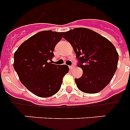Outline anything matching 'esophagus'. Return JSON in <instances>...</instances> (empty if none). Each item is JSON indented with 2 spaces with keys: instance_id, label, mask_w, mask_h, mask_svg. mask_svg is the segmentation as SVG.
Instances as JSON below:
<instances>
[{
  "instance_id": "esophagus-1",
  "label": "esophagus",
  "mask_w": 130,
  "mask_h": 130,
  "mask_svg": "<svg viewBox=\"0 0 130 130\" xmlns=\"http://www.w3.org/2000/svg\"><path fill=\"white\" fill-rule=\"evenodd\" d=\"M69 68H70V70H73V69L75 68V67H74V66H70Z\"/></svg>"
}]
</instances>
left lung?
<instances>
[{
    "label": "left lung",
    "instance_id": "obj_1",
    "mask_svg": "<svg viewBox=\"0 0 130 130\" xmlns=\"http://www.w3.org/2000/svg\"><path fill=\"white\" fill-rule=\"evenodd\" d=\"M78 60L83 75L75 79L81 91L95 94L109 83L117 68L119 55L109 40L86 28H76L64 32Z\"/></svg>",
    "mask_w": 130,
    "mask_h": 130
}]
</instances>
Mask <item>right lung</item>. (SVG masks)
Instances as JSON below:
<instances>
[{"instance_id":"right-lung-1","label":"right lung","mask_w":130,"mask_h":130,"mask_svg":"<svg viewBox=\"0 0 130 130\" xmlns=\"http://www.w3.org/2000/svg\"><path fill=\"white\" fill-rule=\"evenodd\" d=\"M64 34L41 31L24 42L14 53L13 68L21 82L39 97L56 94L61 87L63 77L69 72L67 65L50 62L54 57V49Z\"/></svg>"}]
</instances>
